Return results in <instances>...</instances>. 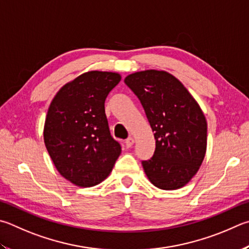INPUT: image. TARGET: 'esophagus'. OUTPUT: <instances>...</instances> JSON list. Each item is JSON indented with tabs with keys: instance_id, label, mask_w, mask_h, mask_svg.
Returning a JSON list of instances; mask_svg holds the SVG:
<instances>
[{
	"instance_id": "obj_1",
	"label": "esophagus",
	"mask_w": 249,
	"mask_h": 249,
	"mask_svg": "<svg viewBox=\"0 0 249 249\" xmlns=\"http://www.w3.org/2000/svg\"><path fill=\"white\" fill-rule=\"evenodd\" d=\"M125 144H126V147L127 148H130L134 144V138H132V137H128L127 139L125 140Z\"/></svg>"
}]
</instances>
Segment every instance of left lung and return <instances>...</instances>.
<instances>
[{
    "instance_id": "left-lung-1",
    "label": "left lung",
    "mask_w": 249,
    "mask_h": 249,
    "mask_svg": "<svg viewBox=\"0 0 249 249\" xmlns=\"http://www.w3.org/2000/svg\"><path fill=\"white\" fill-rule=\"evenodd\" d=\"M124 83L139 99L155 132V153L142 161L147 178L164 191L185 186L206 155L207 121L199 105L168 71H137Z\"/></svg>"
}]
</instances>
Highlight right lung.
Returning a JSON list of instances; mask_svg holds the SVG:
<instances>
[{"instance_id": "obj_1", "label": "right lung", "mask_w": 249, "mask_h": 249, "mask_svg": "<svg viewBox=\"0 0 249 249\" xmlns=\"http://www.w3.org/2000/svg\"><path fill=\"white\" fill-rule=\"evenodd\" d=\"M121 75L91 71L63 86L49 107L44 144L63 178L80 187L105 180L121 155L111 136L105 102Z\"/></svg>"}]
</instances>
